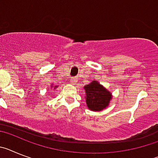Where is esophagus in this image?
<instances>
[{"label":"esophagus","mask_w":158,"mask_h":158,"mask_svg":"<svg viewBox=\"0 0 158 158\" xmlns=\"http://www.w3.org/2000/svg\"><path fill=\"white\" fill-rule=\"evenodd\" d=\"M71 83H73V84H76L78 82V79L77 78H71Z\"/></svg>","instance_id":"34e87169"}]
</instances>
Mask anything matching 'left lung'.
Here are the masks:
<instances>
[{
	"label": "left lung",
	"mask_w": 158,
	"mask_h": 158,
	"mask_svg": "<svg viewBox=\"0 0 158 158\" xmlns=\"http://www.w3.org/2000/svg\"><path fill=\"white\" fill-rule=\"evenodd\" d=\"M87 107L94 111H98L108 106L111 94L98 82L93 81L84 87Z\"/></svg>",
	"instance_id": "8db88e82"
}]
</instances>
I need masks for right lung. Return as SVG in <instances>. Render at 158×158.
<instances>
[{
    "label": "right lung",
    "instance_id": "1",
    "mask_svg": "<svg viewBox=\"0 0 158 158\" xmlns=\"http://www.w3.org/2000/svg\"><path fill=\"white\" fill-rule=\"evenodd\" d=\"M56 87H57V86H56Z\"/></svg>",
    "mask_w": 158,
    "mask_h": 158
}]
</instances>
